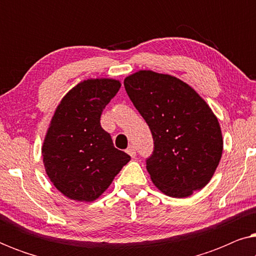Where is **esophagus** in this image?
Listing matches in <instances>:
<instances>
[{"label": "esophagus", "instance_id": "1", "mask_svg": "<svg viewBox=\"0 0 256 256\" xmlns=\"http://www.w3.org/2000/svg\"><path fill=\"white\" fill-rule=\"evenodd\" d=\"M126 152H127L129 155L132 157V158H134V157L136 156V150L134 148V146H129L128 148H127V150H126Z\"/></svg>", "mask_w": 256, "mask_h": 256}]
</instances>
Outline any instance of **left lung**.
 Returning a JSON list of instances; mask_svg holds the SVG:
<instances>
[{
	"label": "left lung",
	"instance_id": "8db88e82",
	"mask_svg": "<svg viewBox=\"0 0 256 256\" xmlns=\"http://www.w3.org/2000/svg\"><path fill=\"white\" fill-rule=\"evenodd\" d=\"M124 84L152 132L154 150L146 163L154 184L174 198L202 190L222 154V130L208 104L169 74L140 71Z\"/></svg>",
	"mask_w": 256,
	"mask_h": 256
}]
</instances>
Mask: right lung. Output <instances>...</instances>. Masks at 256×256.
Masks as SVG:
<instances>
[{
  "mask_svg": "<svg viewBox=\"0 0 256 256\" xmlns=\"http://www.w3.org/2000/svg\"><path fill=\"white\" fill-rule=\"evenodd\" d=\"M120 87L113 79L85 80L54 112L42 154L48 178L70 199L93 202L130 160L115 148L100 124L104 108Z\"/></svg>",
  "mask_w": 256,
  "mask_h": 256,
  "instance_id": "1",
  "label": "right lung"
}]
</instances>
